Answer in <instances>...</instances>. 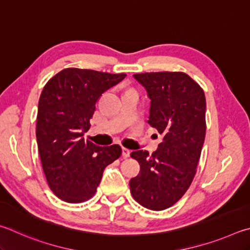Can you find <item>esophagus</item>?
Listing matches in <instances>:
<instances>
[{
  "mask_svg": "<svg viewBox=\"0 0 250 250\" xmlns=\"http://www.w3.org/2000/svg\"><path fill=\"white\" fill-rule=\"evenodd\" d=\"M122 155H123V157H124V158H128V157L130 156V150L127 149V148H123Z\"/></svg>",
  "mask_w": 250,
  "mask_h": 250,
  "instance_id": "obj_1",
  "label": "esophagus"
}]
</instances>
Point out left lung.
Returning <instances> with one entry per match:
<instances>
[{
	"label": "left lung",
	"mask_w": 250,
	"mask_h": 250,
	"mask_svg": "<svg viewBox=\"0 0 250 250\" xmlns=\"http://www.w3.org/2000/svg\"><path fill=\"white\" fill-rule=\"evenodd\" d=\"M151 100L149 125L164 135L158 149L149 155L136 150L130 157L141 171L129 181L136 202L152 211L177 203L191 186L204 144V91L185 72L134 74Z\"/></svg>",
	"instance_id": "left-lung-1"
}]
</instances>
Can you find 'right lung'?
Returning <instances> with one entry per match:
<instances>
[{
  "instance_id": "right-lung-1",
  "label": "right lung",
  "mask_w": 250,
  "mask_h": 250,
  "mask_svg": "<svg viewBox=\"0 0 250 250\" xmlns=\"http://www.w3.org/2000/svg\"><path fill=\"white\" fill-rule=\"evenodd\" d=\"M125 77L67 68L43 86L37 113L38 151L48 186L64 202L91 199L105 167L122 155L120 145L100 147L83 136L101 95Z\"/></svg>"
}]
</instances>
